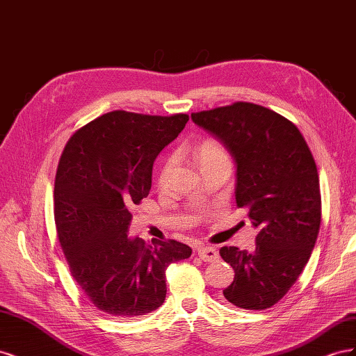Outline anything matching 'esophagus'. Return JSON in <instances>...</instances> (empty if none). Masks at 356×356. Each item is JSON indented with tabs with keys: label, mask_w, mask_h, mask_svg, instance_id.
Returning a JSON list of instances; mask_svg holds the SVG:
<instances>
[{
	"label": "esophagus",
	"mask_w": 356,
	"mask_h": 356,
	"mask_svg": "<svg viewBox=\"0 0 356 356\" xmlns=\"http://www.w3.org/2000/svg\"><path fill=\"white\" fill-rule=\"evenodd\" d=\"M197 255L202 258L203 261H217L218 260V251L212 246H200L197 248Z\"/></svg>",
	"instance_id": "1"
}]
</instances>
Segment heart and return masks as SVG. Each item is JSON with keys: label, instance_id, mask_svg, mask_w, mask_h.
I'll return each instance as SVG.
<instances>
[{"label": "heart", "instance_id": "obj_1", "mask_svg": "<svg viewBox=\"0 0 356 356\" xmlns=\"http://www.w3.org/2000/svg\"><path fill=\"white\" fill-rule=\"evenodd\" d=\"M193 157H195V160L197 161L200 169L209 163H213V161H217V160L229 159L227 152H225L224 147L212 138L203 139L202 143H199L195 148H193ZM172 163H174V160H172V157H168V159H165L163 165H161V168L159 170V177H157V182L160 187L166 186L170 169H172Z\"/></svg>", "mask_w": 356, "mask_h": 356}]
</instances>
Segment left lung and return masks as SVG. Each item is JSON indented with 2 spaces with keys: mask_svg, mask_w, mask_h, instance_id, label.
Listing matches in <instances>:
<instances>
[{
  "mask_svg": "<svg viewBox=\"0 0 356 356\" xmlns=\"http://www.w3.org/2000/svg\"><path fill=\"white\" fill-rule=\"evenodd\" d=\"M191 120L229 149L236 161V204L258 229L252 252L222 246L234 270L222 291L248 310L276 305L296 284L314 250L321 225L316 163L297 126L266 106L234 102L193 113Z\"/></svg>",
  "mask_w": 356,
  "mask_h": 356,
  "instance_id": "obj_1",
  "label": "left lung"
}]
</instances>
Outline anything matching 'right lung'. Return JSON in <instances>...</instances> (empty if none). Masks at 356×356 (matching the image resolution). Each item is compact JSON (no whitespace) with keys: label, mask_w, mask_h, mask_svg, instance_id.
<instances>
[{"label":"right lung","mask_w":356,"mask_h":356,"mask_svg":"<svg viewBox=\"0 0 356 356\" xmlns=\"http://www.w3.org/2000/svg\"><path fill=\"white\" fill-rule=\"evenodd\" d=\"M188 122L187 114L106 113L75 132L55 179L58 238L75 282L101 312L120 319L163 305L169 264L191 248L129 239L131 208L148 196L153 163Z\"/></svg>","instance_id":"1"}]
</instances>
